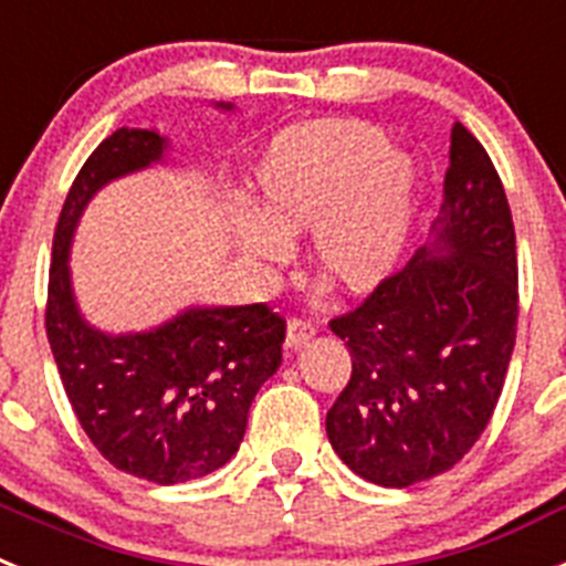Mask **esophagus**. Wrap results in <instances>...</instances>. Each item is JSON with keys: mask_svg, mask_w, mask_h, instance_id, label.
Listing matches in <instances>:
<instances>
[{"mask_svg": "<svg viewBox=\"0 0 566 566\" xmlns=\"http://www.w3.org/2000/svg\"><path fill=\"white\" fill-rule=\"evenodd\" d=\"M314 337V323L312 319H303V317H292L289 319V328H286V348L289 352H297L308 339Z\"/></svg>", "mask_w": 566, "mask_h": 566, "instance_id": "1", "label": "esophagus"}]
</instances>
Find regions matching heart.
Listing matches in <instances>:
<instances>
[{"label": "heart", "mask_w": 566, "mask_h": 566, "mask_svg": "<svg viewBox=\"0 0 566 566\" xmlns=\"http://www.w3.org/2000/svg\"><path fill=\"white\" fill-rule=\"evenodd\" d=\"M417 169L388 149L377 127L323 118L280 133L252 178L260 221L234 229L240 254L280 263L283 240L314 232L312 266L348 294L382 286L402 258L411 227Z\"/></svg>", "instance_id": "heart-1"}]
</instances>
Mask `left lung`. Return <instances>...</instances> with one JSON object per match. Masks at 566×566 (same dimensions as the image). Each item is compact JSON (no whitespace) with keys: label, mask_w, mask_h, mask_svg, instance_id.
Masks as SVG:
<instances>
[{"label":"left lung","mask_w":566,"mask_h":566,"mask_svg":"<svg viewBox=\"0 0 566 566\" xmlns=\"http://www.w3.org/2000/svg\"><path fill=\"white\" fill-rule=\"evenodd\" d=\"M433 229V247L328 323L352 354L328 442L382 488L439 476L476 444L516 345L513 214L490 155L459 122Z\"/></svg>","instance_id":"8db88e82"}]
</instances>
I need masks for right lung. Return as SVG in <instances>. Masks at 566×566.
Wrapping results in <instances>:
<instances>
[{"label": "right lung", "instance_id": "1", "mask_svg": "<svg viewBox=\"0 0 566 566\" xmlns=\"http://www.w3.org/2000/svg\"><path fill=\"white\" fill-rule=\"evenodd\" d=\"M229 109V104H218ZM155 129H115L64 198L44 328L78 424L113 468L155 484L201 479L238 453L249 405L280 368L286 319L266 306L187 308L153 332H96L70 289V240L104 184L161 161Z\"/></svg>", "mask_w": 566, "mask_h": 566}]
</instances>
